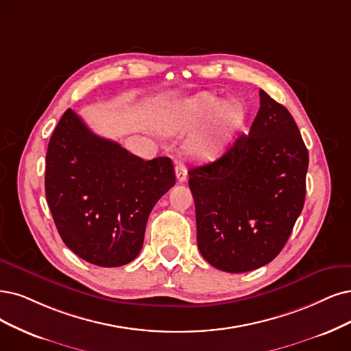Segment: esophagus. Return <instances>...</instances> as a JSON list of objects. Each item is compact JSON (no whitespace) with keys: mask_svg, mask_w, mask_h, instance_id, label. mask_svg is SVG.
I'll list each match as a JSON object with an SVG mask.
<instances>
[{"mask_svg":"<svg viewBox=\"0 0 351 351\" xmlns=\"http://www.w3.org/2000/svg\"><path fill=\"white\" fill-rule=\"evenodd\" d=\"M175 171H176V178H178V182L179 184H184L185 180H186V178H188V172H186V167L180 163V162H176V167H175Z\"/></svg>","mask_w":351,"mask_h":351,"instance_id":"obj_1","label":"esophagus"}]
</instances>
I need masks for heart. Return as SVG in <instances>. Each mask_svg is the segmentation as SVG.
<instances>
[{
	"instance_id": "obj_1",
	"label": "heart",
	"mask_w": 351,
	"mask_h": 351,
	"mask_svg": "<svg viewBox=\"0 0 351 351\" xmlns=\"http://www.w3.org/2000/svg\"><path fill=\"white\" fill-rule=\"evenodd\" d=\"M219 114L218 124L206 133L193 134L185 143V153L193 159L210 160L221 154L226 149L231 133L239 128L245 111L240 104H227L211 93H199L193 97L176 101L162 110L159 125L166 133L178 134L208 121Z\"/></svg>"
}]
</instances>
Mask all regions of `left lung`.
<instances>
[{
    "mask_svg": "<svg viewBox=\"0 0 351 351\" xmlns=\"http://www.w3.org/2000/svg\"><path fill=\"white\" fill-rule=\"evenodd\" d=\"M250 127L213 163L189 171L197 240L211 266L243 274L280 253L305 202L308 150L291 112L261 89Z\"/></svg>",
    "mask_w": 351,
    "mask_h": 351,
    "instance_id": "8db88e82",
    "label": "left lung"
}]
</instances>
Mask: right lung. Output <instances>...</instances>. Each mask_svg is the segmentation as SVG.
I'll return each instance as SVG.
<instances>
[{
    "label": "right lung",
    "mask_w": 351,
    "mask_h": 351,
    "mask_svg": "<svg viewBox=\"0 0 351 351\" xmlns=\"http://www.w3.org/2000/svg\"><path fill=\"white\" fill-rule=\"evenodd\" d=\"M169 158L143 160L90 132L71 108L50 137L46 199L68 247L102 267L138 256L150 211L175 185Z\"/></svg>",
    "instance_id": "1"
}]
</instances>
